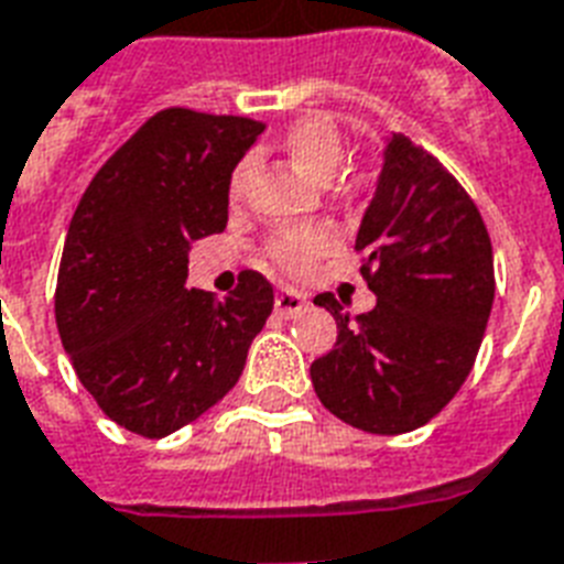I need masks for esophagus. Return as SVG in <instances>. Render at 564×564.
I'll use <instances>...</instances> for the list:
<instances>
[{"label": "esophagus", "instance_id": "1", "mask_svg": "<svg viewBox=\"0 0 564 564\" xmlns=\"http://www.w3.org/2000/svg\"><path fill=\"white\" fill-rule=\"evenodd\" d=\"M273 305H276V312L282 317H294V314H300L308 305V300L303 294L291 291V288H279L276 296H273Z\"/></svg>", "mask_w": 564, "mask_h": 564}]
</instances>
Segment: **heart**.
<instances>
[{
	"instance_id": "obj_1",
	"label": "heart",
	"mask_w": 564,
	"mask_h": 564,
	"mask_svg": "<svg viewBox=\"0 0 564 564\" xmlns=\"http://www.w3.org/2000/svg\"><path fill=\"white\" fill-rule=\"evenodd\" d=\"M282 147H285L288 159L294 161L305 176L317 178V182H329L344 164V138L338 126L326 117L296 120L282 138ZM247 182H250V161L235 167L232 182H229L235 199L247 191ZM332 247H335V232L326 226H294V229H282L270 241V256L279 268L291 270V273H305Z\"/></svg>"
}]
</instances>
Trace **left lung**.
<instances>
[{"label": "left lung", "instance_id": "1", "mask_svg": "<svg viewBox=\"0 0 564 564\" xmlns=\"http://www.w3.org/2000/svg\"><path fill=\"white\" fill-rule=\"evenodd\" d=\"M356 250L377 294L365 314L317 294L338 341L312 361V386L335 417L373 435H400L435 417L477 359L495 303L486 223L438 159L391 134Z\"/></svg>", "mask_w": 564, "mask_h": 564}]
</instances>
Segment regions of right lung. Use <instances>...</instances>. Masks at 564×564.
<instances>
[{"label": "right lung", "mask_w": 564, "mask_h": 564, "mask_svg": "<svg viewBox=\"0 0 564 564\" xmlns=\"http://www.w3.org/2000/svg\"><path fill=\"white\" fill-rule=\"evenodd\" d=\"M264 123L167 108L87 185L69 220L55 323L99 409L143 438L208 412L273 312L256 270L226 300L187 288L191 241L223 232L229 182Z\"/></svg>", "instance_id": "1"}]
</instances>
